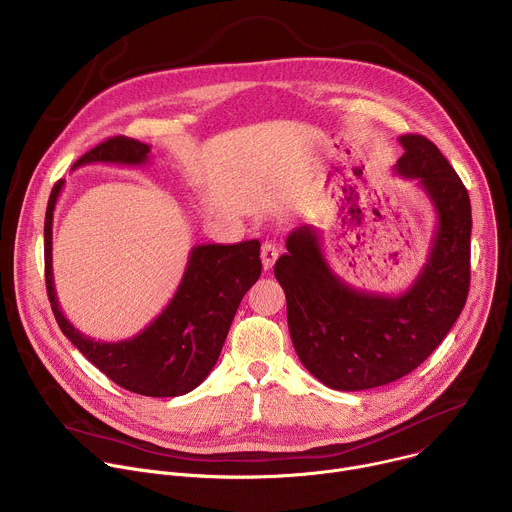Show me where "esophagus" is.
Here are the masks:
<instances>
[{
  "instance_id": "esophagus-1",
  "label": "esophagus",
  "mask_w": 512,
  "mask_h": 512,
  "mask_svg": "<svg viewBox=\"0 0 512 512\" xmlns=\"http://www.w3.org/2000/svg\"><path fill=\"white\" fill-rule=\"evenodd\" d=\"M277 257H279V247H277L275 243L265 241L263 247H261V261H263V267H265V269H271L273 263L277 261Z\"/></svg>"
}]
</instances>
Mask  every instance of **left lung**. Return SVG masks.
<instances>
[{
    "mask_svg": "<svg viewBox=\"0 0 512 512\" xmlns=\"http://www.w3.org/2000/svg\"><path fill=\"white\" fill-rule=\"evenodd\" d=\"M395 172L417 180L437 227L427 263L399 296L344 283L328 265L320 235L300 227L275 263L285 291L291 342L304 367L336 391L393 383L440 346L458 320L470 287V196L450 162L423 135H401Z\"/></svg>",
    "mask_w": 512,
    "mask_h": 512,
    "instance_id": "1",
    "label": "left lung"
}]
</instances>
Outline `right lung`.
<instances>
[{
	"instance_id": "1",
	"label": "right lung",
	"mask_w": 512,
	"mask_h": 512,
	"mask_svg": "<svg viewBox=\"0 0 512 512\" xmlns=\"http://www.w3.org/2000/svg\"><path fill=\"white\" fill-rule=\"evenodd\" d=\"M150 145L131 137H109L87 152L72 170L85 164L143 166ZM64 180L50 192L44 218L46 291L62 334L87 360L119 387L145 397H178L196 389L212 371L227 340L235 312L261 275L257 239L237 245H198L164 312L139 334L119 342H101L72 326L56 300L52 277V216Z\"/></svg>"
}]
</instances>
